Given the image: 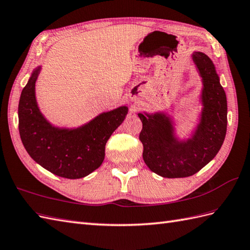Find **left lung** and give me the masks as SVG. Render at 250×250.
Instances as JSON below:
<instances>
[{
	"label": "left lung",
	"instance_id": "left-lung-1",
	"mask_svg": "<svg viewBox=\"0 0 250 250\" xmlns=\"http://www.w3.org/2000/svg\"><path fill=\"white\" fill-rule=\"evenodd\" d=\"M191 59L202 81L199 123L190 137L180 141L175 124L163 112L139 113L143 130L139 139L143 159L149 169L164 178L195 175L217 154L227 131V98L210 57L194 52Z\"/></svg>",
	"mask_w": 250,
	"mask_h": 250
}]
</instances>
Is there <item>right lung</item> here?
<instances>
[{"label":"right lung","instance_id":"right-lung-1","mask_svg":"<svg viewBox=\"0 0 250 250\" xmlns=\"http://www.w3.org/2000/svg\"><path fill=\"white\" fill-rule=\"evenodd\" d=\"M40 70L42 66L33 71L20 96L18 116L23 146L36 163L54 175L84 178L101 166L106 142L124 123L127 107L101 113L73 129L55 126L45 119L37 104L35 85Z\"/></svg>","mask_w":250,"mask_h":250}]
</instances>
